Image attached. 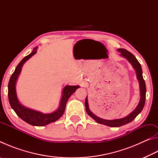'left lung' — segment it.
<instances>
[{"mask_svg": "<svg viewBox=\"0 0 158 158\" xmlns=\"http://www.w3.org/2000/svg\"><path fill=\"white\" fill-rule=\"evenodd\" d=\"M118 51L121 53V56L126 58V59L129 61L136 72V75H137V78L138 79L139 84V90H140V100H139V102L138 104V105L137 106V107L135 108V110H134L132 112H131L129 115H127V116H125L124 118H122L114 119V120H105V119L101 118L95 116L94 114H93L89 109V102H88L87 97L85 98V110H86L87 114H89L92 118L94 119L96 122L98 123L105 125H107V126L113 127H120V126H122V125L129 123L132 122L133 120L137 116V115L141 113V111H142V109L143 108L144 105H145L146 93V84L143 78L142 69H141V66L140 65V63H139V61L137 60V58H135V56H134L132 53H131L130 52H128V51H127L126 49H118Z\"/></svg>", "mask_w": 158, "mask_h": 158, "instance_id": "obj_1", "label": "left lung"}]
</instances>
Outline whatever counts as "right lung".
Masks as SVG:
<instances>
[{"label": "right lung", "mask_w": 158, "mask_h": 158, "mask_svg": "<svg viewBox=\"0 0 158 158\" xmlns=\"http://www.w3.org/2000/svg\"><path fill=\"white\" fill-rule=\"evenodd\" d=\"M37 49V47H35L30 54L23 58L21 60V62L18 64L14 73L12 74L8 84V99L11 107L17 114V116L21 118L23 121L31 125H34V126H44L51 123L56 121L63 116L68 99L80 86L79 85H65L62 91V97H61L59 106L56 110L52 113L43 114L40 111L27 108L21 105L19 101L17 95L16 83H17L18 77L21 73V68H22L23 64L34 54H35Z\"/></svg>", "instance_id": "add662e5"}]
</instances>
